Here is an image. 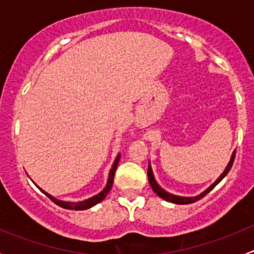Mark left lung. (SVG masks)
<instances>
[{"instance_id": "8db88e82", "label": "left lung", "mask_w": 254, "mask_h": 254, "mask_svg": "<svg viewBox=\"0 0 254 254\" xmlns=\"http://www.w3.org/2000/svg\"><path fill=\"white\" fill-rule=\"evenodd\" d=\"M235 155H236V151H235V152L232 153L231 161H230V162H229V165H227L226 170L224 171V173H222V175L220 176L219 178H217V181L215 182V183L212 184V186H210L209 188H207L205 191H203V193H201L200 195H196V196H194V198H184V196H177V195H173V194L167 193V191H166V190H163V189L161 188V187L158 186L157 183H156L155 178H153L152 170H151L150 166H148V168H147V177H148V182H150V186L152 187V190L155 191V193L157 194V195L160 196V198L165 199V200L171 201V203H175V204H191V203H195V201H198L199 199L204 198V196H205L206 194L209 193V191L211 190L212 188H215V186H217V184H219L220 182L222 181V178H224V177L226 176L227 173H229V171L231 170V167H232V163H234Z\"/></svg>"}]
</instances>
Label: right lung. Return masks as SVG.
Returning a JSON list of instances; mask_svg holds the SVG:
<instances>
[{
    "instance_id": "add662e5",
    "label": "right lung",
    "mask_w": 254,
    "mask_h": 254,
    "mask_svg": "<svg viewBox=\"0 0 254 254\" xmlns=\"http://www.w3.org/2000/svg\"><path fill=\"white\" fill-rule=\"evenodd\" d=\"M119 158H120V156H118L117 160H115V162H114V165H113L111 173H109L108 183H107L106 188H104L103 190H102L99 194H97V195H94V196H92V198L87 199V200L78 201V203H68V201H61V200H58V199H55L54 196H51L50 194L45 193V191L42 190V189H40V190H42L43 193H44L49 199H51V200H53L54 203L56 204V205L64 207V209H68V210H86V209H89V207L96 205V204L101 203V201L103 200L104 198H106L107 194L109 193V190H111V188L113 186V181H114L115 170H117V166H118V163H119Z\"/></svg>"
}]
</instances>
